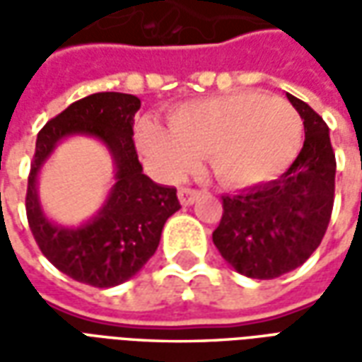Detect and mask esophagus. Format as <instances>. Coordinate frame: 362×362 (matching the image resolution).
I'll list each match as a JSON object with an SVG mask.
<instances>
[{
    "label": "esophagus",
    "mask_w": 362,
    "mask_h": 362,
    "mask_svg": "<svg viewBox=\"0 0 362 362\" xmlns=\"http://www.w3.org/2000/svg\"><path fill=\"white\" fill-rule=\"evenodd\" d=\"M199 196H202V192L196 188H189V186H184V188L178 189V199H180L182 205L194 204Z\"/></svg>",
    "instance_id": "obj_1"
}]
</instances>
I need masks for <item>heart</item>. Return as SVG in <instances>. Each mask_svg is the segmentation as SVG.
<instances>
[{
	"mask_svg": "<svg viewBox=\"0 0 362 362\" xmlns=\"http://www.w3.org/2000/svg\"><path fill=\"white\" fill-rule=\"evenodd\" d=\"M303 119L283 98L256 93L184 104L168 116V132L143 124L145 157L168 176L192 170L197 157L211 160L217 178L230 186H252L287 168L300 149Z\"/></svg>",
	"mask_w": 362,
	"mask_h": 362,
	"instance_id": "obj_1",
	"label": "heart"
}]
</instances>
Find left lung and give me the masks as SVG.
Segmentation results:
<instances>
[{
  "instance_id": "left-lung-1",
  "label": "left lung",
  "mask_w": 362,
  "mask_h": 362,
  "mask_svg": "<svg viewBox=\"0 0 362 362\" xmlns=\"http://www.w3.org/2000/svg\"><path fill=\"white\" fill-rule=\"evenodd\" d=\"M304 124V145L279 178L223 196L213 243L236 272L275 279L303 266L326 235L335 192V155L320 114L287 95Z\"/></svg>"
}]
</instances>
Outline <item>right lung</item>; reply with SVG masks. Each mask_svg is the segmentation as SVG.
Masks as SVG:
<instances>
[{"label": "right lung", "mask_w": 362, "mask_h": 362, "mask_svg": "<svg viewBox=\"0 0 362 362\" xmlns=\"http://www.w3.org/2000/svg\"><path fill=\"white\" fill-rule=\"evenodd\" d=\"M141 100L126 93H95L69 104L38 132L27 186V219L52 266L79 283L106 288L134 277L155 254L166 219L180 209L174 186L143 174L134 143ZM95 134L111 149L117 184L99 217L79 229H62L43 217L35 196L37 170L59 139Z\"/></svg>", "instance_id": "add662e5"}]
</instances>
